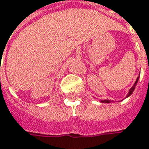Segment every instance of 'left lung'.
<instances>
[{
	"mask_svg": "<svg viewBox=\"0 0 149 149\" xmlns=\"http://www.w3.org/2000/svg\"><path fill=\"white\" fill-rule=\"evenodd\" d=\"M138 81H139V77H138V79H136V81H135V83L133 85V87L131 88V89H129V93H128V95H127V97H129V96H130V95H132V93L134 92V90L135 89V86L137 85V83H138ZM101 102L102 103H110V100H101Z\"/></svg>",
	"mask_w": 149,
	"mask_h": 149,
	"instance_id": "obj_1",
	"label": "left lung"
}]
</instances>
